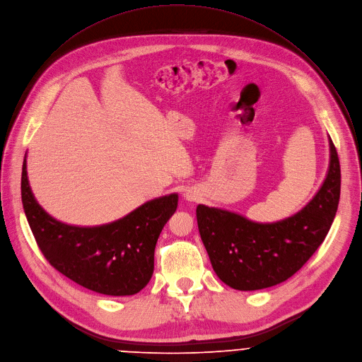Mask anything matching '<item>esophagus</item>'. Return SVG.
Segmentation results:
<instances>
[{
	"label": "esophagus",
	"instance_id": "obj_1",
	"mask_svg": "<svg viewBox=\"0 0 362 362\" xmlns=\"http://www.w3.org/2000/svg\"><path fill=\"white\" fill-rule=\"evenodd\" d=\"M184 198H185L187 201L192 202V201H197L199 197H198V192H197L195 189H187V191L184 192Z\"/></svg>",
	"mask_w": 362,
	"mask_h": 362
}]
</instances>
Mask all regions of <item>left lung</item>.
Wrapping results in <instances>:
<instances>
[{"label": "left lung", "mask_w": 362, "mask_h": 362, "mask_svg": "<svg viewBox=\"0 0 362 362\" xmlns=\"http://www.w3.org/2000/svg\"><path fill=\"white\" fill-rule=\"evenodd\" d=\"M329 142L325 180L313 199L298 212L274 223L199 204L197 223L202 244L218 278L238 291L274 286L293 276L325 240L335 218L341 170Z\"/></svg>", "instance_id": "obj_1"}]
</instances>
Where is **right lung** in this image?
<instances>
[{"instance_id": "right-lung-1", "label": "right lung", "mask_w": 362, "mask_h": 362, "mask_svg": "<svg viewBox=\"0 0 362 362\" xmlns=\"http://www.w3.org/2000/svg\"><path fill=\"white\" fill-rule=\"evenodd\" d=\"M21 198L30 228L48 262L87 290L112 297L134 296L150 282L157 240L178 205V194H170L147 201L110 224L78 227L61 223L31 191L27 154Z\"/></svg>"}]
</instances>
